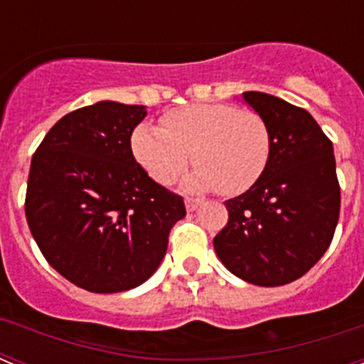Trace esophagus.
<instances>
[{
    "instance_id": "34e87169",
    "label": "esophagus",
    "mask_w": 364,
    "mask_h": 364,
    "mask_svg": "<svg viewBox=\"0 0 364 364\" xmlns=\"http://www.w3.org/2000/svg\"><path fill=\"white\" fill-rule=\"evenodd\" d=\"M202 202L204 200H200V198H186V210L188 211L198 210V208L202 205Z\"/></svg>"
}]
</instances>
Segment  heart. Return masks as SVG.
I'll use <instances>...</instances> for the list:
<instances>
[{
  "label": "heart",
  "mask_w": 364,
  "mask_h": 364,
  "mask_svg": "<svg viewBox=\"0 0 364 364\" xmlns=\"http://www.w3.org/2000/svg\"><path fill=\"white\" fill-rule=\"evenodd\" d=\"M269 149L266 122L230 104L173 109L160 118V129L140 124L131 134L134 159L160 186L173 184L193 159L197 167L182 180L189 193L240 195L264 173Z\"/></svg>",
  "instance_id": "b5f03b06"
}]
</instances>
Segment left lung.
<instances>
[{
    "mask_svg": "<svg viewBox=\"0 0 364 364\" xmlns=\"http://www.w3.org/2000/svg\"><path fill=\"white\" fill-rule=\"evenodd\" d=\"M272 140L264 173L226 200L228 226L213 239L218 259L255 286L302 277L324 255L339 220L333 146L310 112L266 92H242Z\"/></svg>",
    "mask_w": 364,
    "mask_h": 364,
    "instance_id": "1",
    "label": "left lung"
}]
</instances>
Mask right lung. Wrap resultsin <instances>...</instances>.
<instances>
[{
  "instance_id": "add662e5",
  "label": "right lung",
  "mask_w": 364,
  "mask_h": 364,
  "mask_svg": "<svg viewBox=\"0 0 364 364\" xmlns=\"http://www.w3.org/2000/svg\"><path fill=\"white\" fill-rule=\"evenodd\" d=\"M146 105L102 100L69 112L31 162L25 215L60 275L95 294L133 290L159 269L182 197L136 162L131 134Z\"/></svg>"
}]
</instances>
